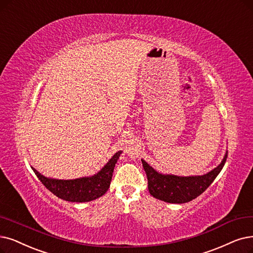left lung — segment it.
I'll list each match as a JSON object with an SVG mask.
<instances>
[{
	"label": "left lung",
	"mask_w": 253,
	"mask_h": 253,
	"mask_svg": "<svg viewBox=\"0 0 253 253\" xmlns=\"http://www.w3.org/2000/svg\"><path fill=\"white\" fill-rule=\"evenodd\" d=\"M227 158V151L221 163L203 175L178 176L164 174L154 169L146 162L142 161L148 180V191L155 198L169 204H185L195 199L208 189L223 168Z\"/></svg>",
	"instance_id": "left-lung-1"
}]
</instances>
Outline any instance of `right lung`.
Returning a JSON list of instances; mask_svg holds the SVG:
<instances>
[{"mask_svg": "<svg viewBox=\"0 0 253 253\" xmlns=\"http://www.w3.org/2000/svg\"><path fill=\"white\" fill-rule=\"evenodd\" d=\"M121 154L123 150L117 151L97 173L75 179L50 178L39 173L35 168L32 169L44 187L57 197L70 203H87L103 196L108 191L115 164Z\"/></svg>", "mask_w": 253, "mask_h": 253, "instance_id": "right-lung-1", "label": "right lung"}]
</instances>
